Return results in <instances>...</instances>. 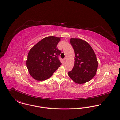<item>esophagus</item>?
Listing matches in <instances>:
<instances>
[{
    "label": "esophagus",
    "mask_w": 120,
    "mask_h": 120,
    "mask_svg": "<svg viewBox=\"0 0 120 120\" xmlns=\"http://www.w3.org/2000/svg\"><path fill=\"white\" fill-rule=\"evenodd\" d=\"M65 60H66V58H64V62H65Z\"/></svg>",
    "instance_id": "1"
}]
</instances>
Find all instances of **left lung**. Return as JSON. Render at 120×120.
Masks as SVG:
<instances>
[{"label":"left lung","mask_w":120,"mask_h":120,"mask_svg":"<svg viewBox=\"0 0 120 120\" xmlns=\"http://www.w3.org/2000/svg\"><path fill=\"white\" fill-rule=\"evenodd\" d=\"M70 44L75 51V62L68 75L75 83H84L96 75L98 63L95 54L91 45L82 39L72 38Z\"/></svg>","instance_id":"obj_1"}]
</instances>
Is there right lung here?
<instances>
[{
    "mask_svg": "<svg viewBox=\"0 0 120 120\" xmlns=\"http://www.w3.org/2000/svg\"><path fill=\"white\" fill-rule=\"evenodd\" d=\"M61 38L46 37L30 50L26 63L34 79L40 81L48 79L62 64L58 57L61 51L57 47Z\"/></svg>",
    "mask_w": 120,
    "mask_h": 120,
    "instance_id": "1",
    "label": "right lung"
}]
</instances>
